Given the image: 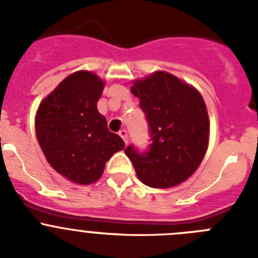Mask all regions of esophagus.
Returning a JSON list of instances; mask_svg holds the SVG:
<instances>
[{
	"label": "esophagus",
	"instance_id": "esophagus-1",
	"mask_svg": "<svg viewBox=\"0 0 258 258\" xmlns=\"http://www.w3.org/2000/svg\"><path fill=\"white\" fill-rule=\"evenodd\" d=\"M118 136L121 137V138H122V141H124L125 143L127 142V132L125 131V129H121V131L118 132Z\"/></svg>",
	"mask_w": 258,
	"mask_h": 258
}]
</instances>
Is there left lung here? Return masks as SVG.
Instances as JSON below:
<instances>
[{"mask_svg": "<svg viewBox=\"0 0 258 258\" xmlns=\"http://www.w3.org/2000/svg\"><path fill=\"white\" fill-rule=\"evenodd\" d=\"M150 129V145L125 149L142 183L154 188L177 186L192 174L207 152L209 118L198 90L166 72H155L132 86Z\"/></svg>", "mask_w": 258, "mask_h": 258, "instance_id": "1", "label": "left lung"}]
</instances>
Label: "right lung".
Listing matches in <instances>:
<instances>
[{
	"label": "right lung",
	"mask_w": 258,
	"mask_h": 258,
	"mask_svg": "<svg viewBox=\"0 0 258 258\" xmlns=\"http://www.w3.org/2000/svg\"><path fill=\"white\" fill-rule=\"evenodd\" d=\"M103 86L92 72H75L45 98L36 116V136L47 163L80 184L101 178L107 160L125 146L98 112Z\"/></svg>",
	"instance_id": "1"
}]
</instances>
